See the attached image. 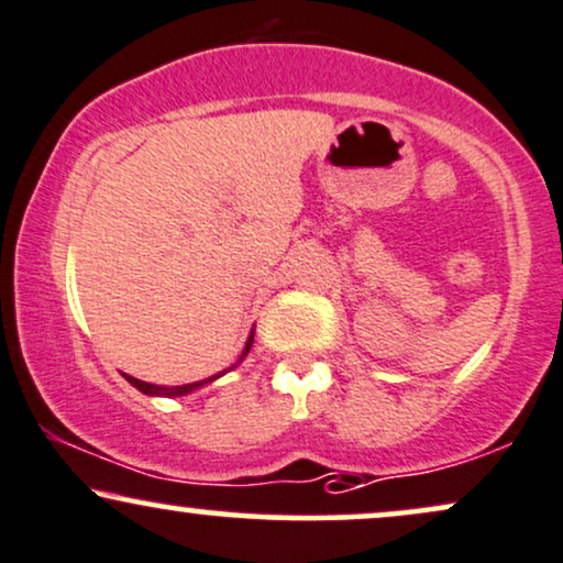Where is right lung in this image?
Returning a JSON list of instances; mask_svg holds the SVG:
<instances>
[{
  "mask_svg": "<svg viewBox=\"0 0 563 563\" xmlns=\"http://www.w3.org/2000/svg\"><path fill=\"white\" fill-rule=\"evenodd\" d=\"M252 343H254V333L249 335V341H246V349H243V356L249 354V349H252ZM241 356V358H243ZM220 375H225V372H220ZM220 375H214V377H207V380H199V383H188V385H175V388H167V385H152V383H144V380H135V377H131V375H125V380L133 385V388H139L141 393H146V396H167V398H175V396H186V393H191V390H196V388H201V385H207V383H212V380H217V377Z\"/></svg>",
  "mask_w": 563,
  "mask_h": 563,
  "instance_id": "add662e5",
  "label": "right lung"
}]
</instances>
